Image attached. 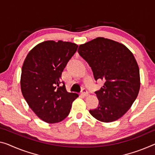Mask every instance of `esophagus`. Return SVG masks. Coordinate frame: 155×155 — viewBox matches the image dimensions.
Returning <instances> with one entry per match:
<instances>
[{
  "label": "esophagus",
  "instance_id": "34e87169",
  "mask_svg": "<svg viewBox=\"0 0 155 155\" xmlns=\"http://www.w3.org/2000/svg\"><path fill=\"white\" fill-rule=\"evenodd\" d=\"M81 94H82V95H83L84 96H89V92H88L87 89H85V88H84V89H82V92H81Z\"/></svg>",
  "mask_w": 155,
  "mask_h": 155
}]
</instances>
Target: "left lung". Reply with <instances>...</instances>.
Wrapping results in <instances>:
<instances>
[{
    "mask_svg": "<svg viewBox=\"0 0 155 155\" xmlns=\"http://www.w3.org/2000/svg\"><path fill=\"white\" fill-rule=\"evenodd\" d=\"M78 52L91 67L96 81L104 82L95 92L98 106L89 110L90 114L102 122L118 120L132 105L140 89L139 68L132 52L104 37L80 45Z\"/></svg>",
    "mask_w": 155,
    "mask_h": 155,
    "instance_id": "1",
    "label": "left lung"
}]
</instances>
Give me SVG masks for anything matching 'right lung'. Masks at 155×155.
I'll list each match as a JSON object with an SVG mask.
<instances>
[{
	"label": "right lung",
	"mask_w": 155,
	"mask_h": 155,
	"mask_svg": "<svg viewBox=\"0 0 155 155\" xmlns=\"http://www.w3.org/2000/svg\"><path fill=\"white\" fill-rule=\"evenodd\" d=\"M78 47L71 42L46 41L33 48L23 62L22 94L30 109L48 123L61 122L67 117L72 102L78 97L75 93L67 92L61 80Z\"/></svg>",
	"instance_id": "right-lung-1"
}]
</instances>
